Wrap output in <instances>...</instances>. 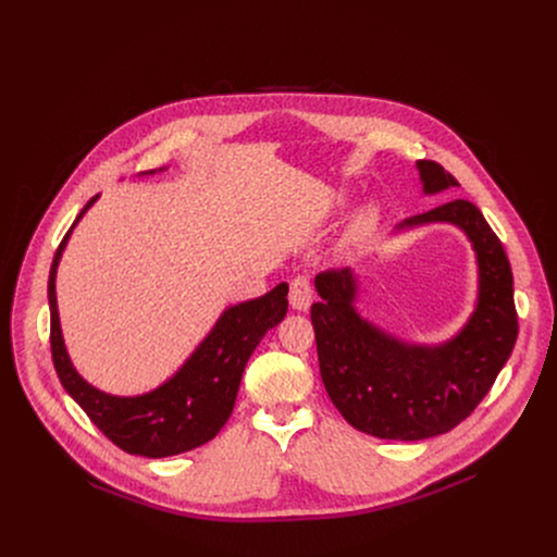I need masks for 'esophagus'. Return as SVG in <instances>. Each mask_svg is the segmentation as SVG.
Returning <instances> with one entry per match:
<instances>
[{
  "instance_id": "obj_1",
  "label": "esophagus",
  "mask_w": 557,
  "mask_h": 557,
  "mask_svg": "<svg viewBox=\"0 0 557 557\" xmlns=\"http://www.w3.org/2000/svg\"><path fill=\"white\" fill-rule=\"evenodd\" d=\"M288 301L295 310H301L306 312L312 304V286H310V280L304 277V275H297L293 282H290V293H288Z\"/></svg>"
}]
</instances>
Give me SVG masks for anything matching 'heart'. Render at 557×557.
<instances>
[{"label": "heart", "mask_w": 557, "mask_h": 557, "mask_svg": "<svg viewBox=\"0 0 557 557\" xmlns=\"http://www.w3.org/2000/svg\"><path fill=\"white\" fill-rule=\"evenodd\" d=\"M372 218H374V213H372V211H366V213L359 218V224H363V226H366V224H370V222H372Z\"/></svg>", "instance_id": "obj_1"}]
</instances>
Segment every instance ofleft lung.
<instances>
[{"label": "left lung", "instance_id": "obj_1", "mask_svg": "<svg viewBox=\"0 0 557 557\" xmlns=\"http://www.w3.org/2000/svg\"><path fill=\"white\" fill-rule=\"evenodd\" d=\"M417 170L428 196L458 187L434 161H417ZM436 222L467 235L479 269L469 320L441 344L406 342L361 317L352 269L314 277L322 299L310 306V320L322 381L342 417L376 438L423 441L454 430L485 399L518 337L511 267L481 209L451 200L404 220L394 231Z\"/></svg>", "mask_w": 557, "mask_h": 557}]
</instances>
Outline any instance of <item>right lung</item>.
Listing matches in <instances>:
<instances>
[{"instance_id":"add662e5","label":"right lung","mask_w":557,"mask_h":557,"mask_svg":"<svg viewBox=\"0 0 557 557\" xmlns=\"http://www.w3.org/2000/svg\"><path fill=\"white\" fill-rule=\"evenodd\" d=\"M165 170L161 168L158 172ZM147 174H156V170L143 172L140 176ZM97 200L99 196L76 215L50 267L48 304L54 370L65 392L84 408L90 421L127 454L165 458L189 451L209 443L228 421L247 361L262 337L286 317L288 284L282 282L262 297L226 306L207 337L161 385L134 396L103 392L76 372L67 355L54 286L72 228Z\"/></svg>"}]
</instances>
